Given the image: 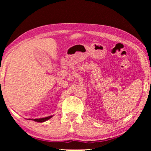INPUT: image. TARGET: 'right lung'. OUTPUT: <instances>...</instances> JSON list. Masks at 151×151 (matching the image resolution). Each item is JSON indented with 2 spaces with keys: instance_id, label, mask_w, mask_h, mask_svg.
I'll return each mask as SVG.
<instances>
[{
  "instance_id": "obj_1",
  "label": "right lung",
  "mask_w": 151,
  "mask_h": 151,
  "mask_svg": "<svg viewBox=\"0 0 151 151\" xmlns=\"http://www.w3.org/2000/svg\"><path fill=\"white\" fill-rule=\"evenodd\" d=\"M53 117V115H51V116L49 117H42V118H38V119H31V120H34L35 122H44L48 120L51 117Z\"/></svg>"
}]
</instances>
